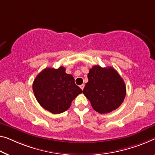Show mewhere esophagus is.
I'll use <instances>...</instances> for the list:
<instances>
[{
  "instance_id": "obj_1",
  "label": "esophagus",
  "mask_w": 155,
  "mask_h": 155,
  "mask_svg": "<svg viewBox=\"0 0 155 155\" xmlns=\"http://www.w3.org/2000/svg\"><path fill=\"white\" fill-rule=\"evenodd\" d=\"M80 87L81 88V89H82V90L84 89V84H82V85H80Z\"/></svg>"
}]
</instances>
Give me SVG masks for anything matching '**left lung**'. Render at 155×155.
I'll return each instance as SVG.
<instances>
[{
    "label": "left lung",
    "instance_id": "left-lung-1",
    "mask_svg": "<svg viewBox=\"0 0 155 155\" xmlns=\"http://www.w3.org/2000/svg\"><path fill=\"white\" fill-rule=\"evenodd\" d=\"M83 94L100 114L109 113L122 104L126 95L124 81L112 67L94 66L88 73Z\"/></svg>",
    "mask_w": 155,
    "mask_h": 155
}]
</instances>
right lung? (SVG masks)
I'll use <instances>...</instances> for the list:
<instances>
[{
  "label": "right lung",
  "mask_w": 155,
  "mask_h": 155,
  "mask_svg": "<svg viewBox=\"0 0 155 155\" xmlns=\"http://www.w3.org/2000/svg\"><path fill=\"white\" fill-rule=\"evenodd\" d=\"M65 68H46L35 78L32 89L43 108L54 114L64 112L82 90L75 84L74 78L65 72Z\"/></svg>",
  "instance_id": "1"
}]
</instances>
